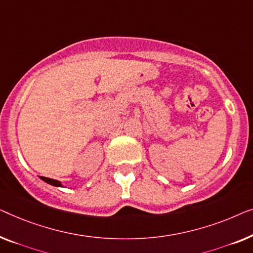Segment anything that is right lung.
Listing matches in <instances>:
<instances>
[{
    "label": "right lung",
    "instance_id": "right-lung-1",
    "mask_svg": "<svg viewBox=\"0 0 253 253\" xmlns=\"http://www.w3.org/2000/svg\"><path fill=\"white\" fill-rule=\"evenodd\" d=\"M42 180L44 181V182H47L49 184H51V186H55V187H63V184L59 182V181L54 180V179H50V177H44V176H40Z\"/></svg>",
    "mask_w": 253,
    "mask_h": 253
}]
</instances>
